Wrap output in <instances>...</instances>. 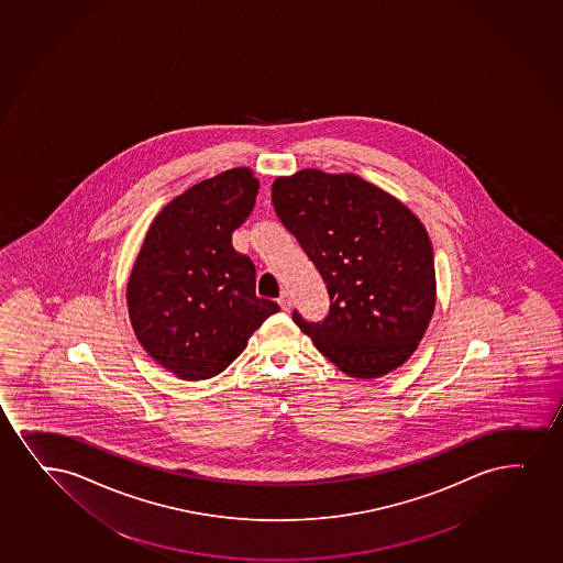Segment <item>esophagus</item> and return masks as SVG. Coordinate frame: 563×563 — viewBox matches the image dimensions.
Wrapping results in <instances>:
<instances>
[{"label":"esophagus","mask_w":563,"mask_h":563,"mask_svg":"<svg viewBox=\"0 0 563 563\" xmlns=\"http://www.w3.org/2000/svg\"><path fill=\"white\" fill-rule=\"evenodd\" d=\"M277 301L278 305H280V309H283V311H290L291 299L290 296H288V291H283V294H280V298H278Z\"/></svg>","instance_id":"34e87169"}]
</instances>
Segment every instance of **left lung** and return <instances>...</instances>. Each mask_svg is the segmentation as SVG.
Wrapping results in <instances>:
<instances>
[{
  "label": "left lung",
  "mask_w": 563,
  "mask_h": 563,
  "mask_svg": "<svg viewBox=\"0 0 563 563\" xmlns=\"http://www.w3.org/2000/svg\"><path fill=\"white\" fill-rule=\"evenodd\" d=\"M272 201L330 294L322 322L298 311L294 322L351 377H383L405 364L435 309L433 249L422 222L354 173L278 177Z\"/></svg>",
  "instance_id": "1"
}]
</instances>
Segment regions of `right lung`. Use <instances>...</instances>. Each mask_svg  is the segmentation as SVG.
I'll use <instances>...</instances> for the list:
<instances>
[{
	"label": "right lung",
	"mask_w": 563,
	"mask_h": 563,
	"mask_svg": "<svg viewBox=\"0 0 563 563\" xmlns=\"http://www.w3.org/2000/svg\"><path fill=\"white\" fill-rule=\"evenodd\" d=\"M258 188L246 167L188 188L154 219L133 264L126 291L133 331L183 380L222 373L278 311L256 296V267L232 245Z\"/></svg>",
	"instance_id": "obj_1"
}]
</instances>
